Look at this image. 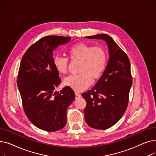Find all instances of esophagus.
<instances>
[{"label": "esophagus", "mask_w": 156, "mask_h": 156, "mask_svg": "<svg viewBox=\"0 0 156 156\" xmlns=\"http://www.w3.org/2000/svg\"><path fill=\"white\" fill-rule=\"evenodd\" d=\"M81 97V95L78 93V92H76L75 93V99H79V98H80Z\"/></svg>", "instance_id": "34e87169"}]
</instances>
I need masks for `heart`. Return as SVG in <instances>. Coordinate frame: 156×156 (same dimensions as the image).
I'll use <instances>...</instances> for the list:
<instances>
[{"mask_svg":"<svg viewBox=\"0 0 156 156\" xmlns=\"http://www.w3.org/2000/svg\"><path fill=\"white\" fill-rule=\"evenodd\" d=\"M68 52L71 60L80 61V74L67 76L63 83L76 92L82 91L92 84V78L97 80L102 76L107 64V53L101 47L82 42L71 46ZM53 62L60 73H67L69 64L67 57L57 55L54 57Z\"/></svg>","mask_w":156,"mask_h":156,"instance_id":"1","label":"heart"}]
</instances>
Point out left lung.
Returning a JSON list of instances; mask_svg holds the SVG:
<instances>
[{
    "label": "left lung",
    "instance_id": "obj_1",
    "mask_svg": "<svg viewBox=\"0 0 156 156\" xmlns=\"http://www.w3.org/2000/svg\"><path fill=\"white\" fill-rule=\"evenodd\" d=\"M104 40L109 59L96 85L81 94L87 102L84 109L87 124L93 128L105 129L115 125L126 110L132 85L130 62L126 53L106 34L86 37Z\"/></svg>",
    "mask_w": 156,
    "mask_h": 156
}]
</instances>
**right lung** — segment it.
<instances>
[{
	"instance_id": "obj_1",
	"label": "right lung",
	"mask_w": 156,
	"mask_h": 156,
	"mask_svg": "<svg viewBox=\"0 0 156 156\" xmlns=\"http://www.w3.org/2000/svg\"><path fill=\"white\" fill-rule=\"evenodd\" d=\"M71 37L47 36L33 44L21 59L17 85L28 119L38 128L55 132L66 125V110L75 98L69 87L59 92V71L53 62V51L69 42Z\"/></svg>"
}]
</instances>
